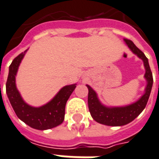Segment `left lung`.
Wrapping results in <instances>:
<instances>
[{"instance_id": "1", "label": "left lung", "mask_w": 159, "mask_h": 159, "mask_svg": "<svg viewBox=\"0 0 159 159\" xmlns=\"http://www.w3.org/2000/svg\"><path fill=\"white\" fill-rule=\"evenodd\" d=\"M124 41L126 42L130 49L143 60L144 66L146 69L145 78L148 81V85L146 87V92L139 101L130 105L128 107H116V108H107L102 106L98 100L95 91L91 89V87L87 85L89 89L88 106H89L90 115L95 121L107 126H123L132 121L146 107L148 98L150 96V93L152 90L153 79H152V74L149 66L148 58L131 40L124 39Z\"/></svg>"}]
</instances>
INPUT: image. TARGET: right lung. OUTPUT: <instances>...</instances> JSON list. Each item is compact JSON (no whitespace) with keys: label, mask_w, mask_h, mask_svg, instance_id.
I'll list each match as a JSON object with an SVG mask.
<instances>
[{"label":"right lung","mask_w":159,"mask_h":159,"mask_svg":"<svg viewBox=\"0 0 159 159\" xmlns=\"http://www.w3.org/2000/svg\"><path fill=\"white\" fill-rule=\"evenodd\" d=\"M26 52L27 50L14 58L9 67V74L6 84L7 97L17 117L28 126L38 130L53 128L64 121L66 102L75 90L76 84L62 88L55 97L43 107L37 108L28 106L21 99L15 83L19 64Z\"/></svg>","instance_id":"1"}]
</instances>
